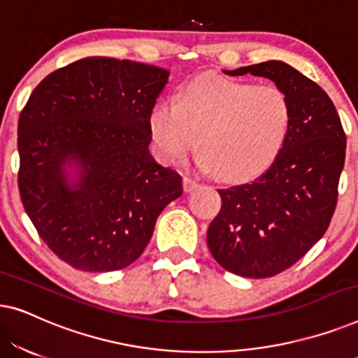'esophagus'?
<instances>
[{"instance_id": "34e87169", "label": "esophagus", "mask_w": 358, "mask_h": 358, "mask_svg": "<svg viewBox=\"0 0 358 358\" xmlns=\"http://www.w3.org/2000/svg\"><path fill=\"white\" fill-rule=\"evenodd\" d=\"M182 184H184V190H185V192H192L194 189L199 187V182H197V180H195V179H192V178H184Z\"/></svg>"}]
</instances>
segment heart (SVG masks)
I'll use <instances>...</instances> for the list:
<instances>
[{"instance_id":"obj_1","label":"heart","mask_w":358,"mask_h":358,"mask_svg":"<svg viewBox=\"0 0 358 358\" xmlns=\"http://www.w3.org/2000/svg\"><path fill=\"white\" fill-rule=\"evenodd\" d=\"M292 104L275 85L203 76L190 81L178 102L151 107L148 127L156 153L178 163L197 148L200 168L229 182L261 176L287 143Z\"/></svg>"}]
</instances>
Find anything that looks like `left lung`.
<instances>
[{
    "instance_id": "8db88e82",
    "label": "left lung",
    "mask_w": 358,
    "mask_h": 358,
    "mask_svg": "<svg viewBox=\"0 0 358 358\" xmlns=\"http://www.w3.org/2000/svg\"><path fill=\"white\" fill-rule=\"evenodd\" d=\"M275 83L292 104L287 143L251 184L220 189L222 208L207 231L208 249L228 272L266 278L292 267L322 238L337 203L345 134L324 90L283 62L224 71Z\"/></svg>"
}]
</instances>
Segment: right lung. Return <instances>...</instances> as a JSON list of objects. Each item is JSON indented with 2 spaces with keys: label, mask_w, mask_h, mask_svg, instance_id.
Here are the masks:
<instances>
[{
  "label": "right lung",
  "mask_w": 358,
  "mask_h": 358,
  "mask_svg": "<svg viewBox=\"0 0 358 358\" xmlns=\"http://www.w3.org/2000/svg\"><path fill=\"white\" fill-rule=\"evenodd\" d=\"M169 71L81 58L38 83L19 115V194L38 236L85 272L130 266L182 178L151 156L148 117Z\"/></svg>",
  "instance_id": "add662e5"
}]
</instances>
